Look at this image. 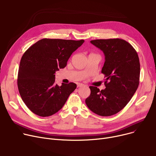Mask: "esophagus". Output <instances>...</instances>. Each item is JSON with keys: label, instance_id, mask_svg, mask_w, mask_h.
<instances>
[{"label": "esophagus", "instance_id": "34e87169", "mask_svg": "<svg viewBox=\"0 0 156 156\" xmlns=\"http://www.w3.org/2000/svg\"><path fill=\"white\" fill-rule=\"evenodd\" d=\"M83 86V84L82 83H77V87H82Z\"/></svg>", "mask_w": 156, "mask_h": 156}]
</instances>
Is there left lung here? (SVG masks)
Segmentation results:
<instances>
[{
	"instance_id": "8db88e82",
	"label": "left lung",
	"mask_w": 156,
	"mask_h": 156,
	"mask_svg": "<svg viewBox=\"0 0 156 156\" xmlns=\"http://www.w3.org/2000/svg\"><path fill=\"white\" fill-rule=\"evenodd\" d=\"M90 43L105 55L101 73L106 78L105 89L100 91L96 87H89L91 93L85 103L98 115L110 116L123 109L137 90L140 72L138 55L122 39H98Z\"/></svg>"
}]
</instances>
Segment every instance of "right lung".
<instances>
[{"label":"right lung","mask_w":156,"mask_h":156,"mask_svg":"<svg viewBox=\"0 0 156 156\" xmlns=\"http://www.w3.org/2000/svg\"><path fill=\"white\" fill-rule=\"evenodd\" d=\"M84 42L43 38L23 55L18 75L19 92L24 103L37 115L47 117L58 112L75 90L74 83H55V74L64 68L73 52Z\"/></svg>","instance_id":"obj_1"}]
</instances>
